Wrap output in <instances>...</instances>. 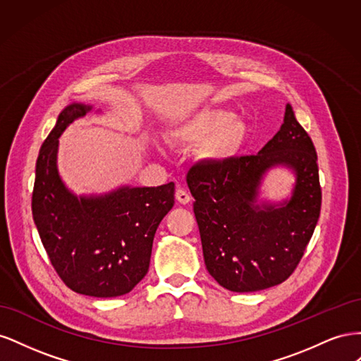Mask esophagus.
Here are the masks:
<instances>
[{"mask_svg":"<svg viewBox=\"0 0 361 361\" xmlns=\"http://www.w3.org/2000/svg\"><path fill=\"white\" fill-rule=\"evenodd\" d=\"M174 197H176V200L180 203V204H187V203H190V200H191V197H190V194L185 191V190H182V188H178L176 190V194H174Z\"/></svg>","mask_w":361,"mask_h":361,"instance_id":"1","label":"esophagus"}]
</instances>
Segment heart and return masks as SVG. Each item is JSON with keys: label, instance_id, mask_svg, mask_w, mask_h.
I'll return each mask as SVG.
<instances>
[{"label": "heart", "instance_id": "heart-1", "mask_svg": "<svg viewBox=\"0 0 361 361\" xmlns=\"http://www.w3.org/2000/svg\"><path fill=\"white\" fill-rule=\"evenodd\" d=\"M250 128L226 108H203L183 118L170 130V141L178 146H197L206 141L203 155L215 162L235 158L247 143Z\"/></svg>", "mask_w": 361, "mask_h": 361}]
</instances>
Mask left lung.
Wrapping results in <instances>:
<instances>
[{
    "label": "left lung",
    "mask_w": 361,
    "mask_h": 361,
    "mask_svg": "<svg viewBox=\"0 0 361 361\" xmlns=\"http://www.w3.org/2000/svg\"><path fill=\"white\" fill-rule=\"evenodd\" d=\"M318 155L288 104L279 133L257 155L200 162L187 182L199 224L206 269L232 292L280 285L297 268L321 212ZM295 176L289 198L259 201L272 168Z\"/></svg>",
    "instance_id": "left-lung-1"
}]
</instances>
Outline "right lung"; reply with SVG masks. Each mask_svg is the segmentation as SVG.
<instances>
[{"label": "right lung", "instance_id": "1", "mask_svg": "<svg viewBox=\"0 0 361 361\" xmlns=\"http://www.w3.org/2000/svg\"><path fill=\"white\" fill-rule=\"evenodd\" d=\"M93 105L73 102L60 113L36 162L32 220L52 267L72 290L120 297L145 279L157 228L174 204V183L123 185L110 192L76 195L63 182L59 138Z\"/></svg>", "mask_w": 361, "mask_h": 361}]
</instances>
